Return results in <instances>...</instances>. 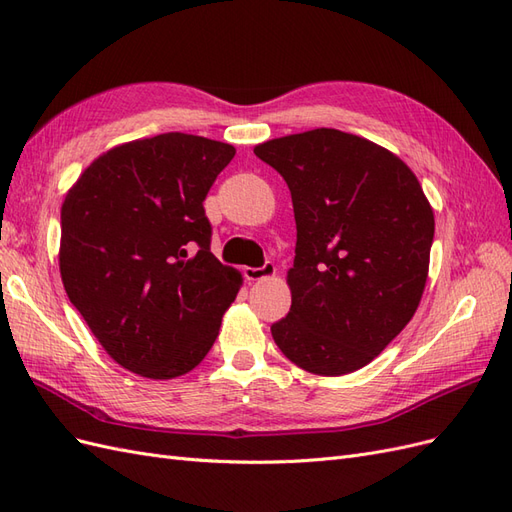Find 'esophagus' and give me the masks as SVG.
<instances>
[{"label":"esophagus","instance_id":"1","mask_svg":"<svg viewBox=\"0 0 512 512\" xmlns=\"http://www.w3.org/2000/svg\"><path fill=\"white\" fill-rule=\"evenodd\" d=\"M275 273V265L273 262H265L262 267H245L243 269V275L247 282H260V280H267V277H271Z\"/></svg>","mask_w":512,"mask_h":512}]
</instances>
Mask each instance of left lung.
<instances>
[{"label": "left lung", "mask_w": 512, "mask_h": 512, "mask_svg": "<svg viewBox=\"0 0 512 512\" xmlns=\"http://www.w3.org/2000/svg\"><path fill=\"white\" fill-rule=\"evenodd\" d=\"M254 153L288 183L297 222L292 305L271 327L277 348L318 376L365 367L423 297L436 222L421 183L389 149L333 128Z\"/></svg>", "instance_id": "8db88e82"}]
</instances>
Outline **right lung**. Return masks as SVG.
Masks as SVG:
<instances>
[{
  "mask_svg": "<svg viewBox=\"0 0 512 512\" xmlns=\"http://www.w3.org/2000/svg\"><path fill=\"white\" fill-rule=\"evenodd\" d=\"M232 158V145L183 132L132 141L91 162L61 205L68 299L138 376L192 371L241 288V273L211 254L203 207Z\"/></svg>",
  "mask_w": 512,
  "mask_h": 512,
  "instance_id": "1",
  "label": "right lung"
}]
</instances>
